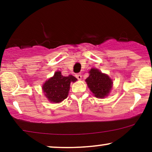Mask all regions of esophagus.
Instances as JSON below:
<instances>
[{
  "mask_svg": "<svg viewBox=\"0 0 152 152\" xmlns=\"http://www.w3.org/2000/svg\"><path fill=\"white\" fill-rule=\"evenodd\" d=\"M76 77L77 78L78 80H80V79H81L82 76H81V74H76Z\"/></svg>",
  "mask_w": 152,
  "mask_h": 152,
  "instance_id": "esophagus-1",
  "label": "esophagus"
}]
</instances>
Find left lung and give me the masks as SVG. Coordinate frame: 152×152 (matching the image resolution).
Listing matches in <instances>:
<instances>
[{
    "mask_svg": "<svg viewBox=\"0 0 152 152\" xmlns=\"http://www.w3.org/2000/svg\"><path fill=\"white\" fill-rule=\"evenodd\" d=\"M89 74V76L86 79L88 88L96 97L104 98L111 91L112 80L98 69H91Z\"/></svg>",
    "mask_w": 152,
    "mask_h": 152,
    "instance_id": "left-lung-1",
    "label": "left lung"
}]
</instances>
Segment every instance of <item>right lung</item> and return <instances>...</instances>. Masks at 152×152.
Instances as JSON below:
<instances>
[{"label": "right lung", "mask_w": 152, "mask_h": 152, "mask_svg": "<svg viewBox=\"0 0 152 152\" xmlns=\"http://www.w3.org/2000/svg\"><path fill=\"white\" fill-rule=\"evenodd\" d=\"M77 78L72 75L64 76L61 71H56L53 77L43 84V90L45 96L51 102H61L68 96L71 82H75Z\"/></svg>", "instance_id": "add662e5"}]
</instances>
